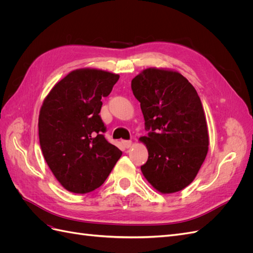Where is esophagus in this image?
Segmentation results:
<instances>
[{
  "label": "esophagus",
  "mask_w": 253,
  "mask_h": 253,
  "mask_svg": "<svg viewBox=\"0 0 253 253\" xmlns=\"http://www.w3.org/2000/svg\"><path fill=\"white\" fill-rule=\"evenodd\" d=\"M122 144H124L125 148L128 149L132 145V141L131 140H124V141H122Z\"/></svg>",
  "instance_id": "1"
}]
</instances>
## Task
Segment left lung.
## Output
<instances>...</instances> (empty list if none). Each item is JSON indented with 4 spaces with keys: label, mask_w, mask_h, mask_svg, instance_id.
Here are the masks:
<instances>
[{
    "label": "left lung",
    "mask_w": 253,
    "mask_h": 253,
    "mask_svg": "<svg viewBox=\"0 0 253 253\" xmlns=\"http://www.w3.org/2000/svg\"><path fill=\"white\" fill-rule=\"evenodd\" d=\"M148 136L141 172L163 194L181 191L194 180L208 153L209 135L200 96L187 78L168 68H145L132 80Z\"/></svg>",
    "instance_id": "left-lung-1"
}]
</instances>
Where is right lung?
<instances>
[{
  "label": "right lung",
  "mask_w": 253,
  "mask_h": 253,
  "mask_svg": "<svg viewBox=\"0 0 253 253\" xmlns=\"http://www.w3.org/2000/svg\"><path fill=\"white\" fill-rule=\"evenodd\" d=\"M119 75L97 68L68 73L45 97L39 114L43 156L60 185L84 194L100 187L122 155L105 139L99 116Z\"/></svg>",
  "instance_id": "add662e5"
}]
</instances>
